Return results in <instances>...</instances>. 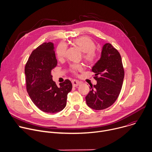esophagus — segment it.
<instances>
[{
  "instance_id": "34e87169",
  "label": "esophagus",
  "mask_w": 152,
  "mask_h": 152,
  "mask_svg": "<svg viewBox=\"0 0 152 152\" xmlns=\"http://www.w3.org/2000/svg\"><path fill=\"white\" fill-rule=\"evenodd\" d=\"M72 84H73V86H74V87H76V86H77L78 85H79L80 84V82L79 81V80H73L72 81Z\"/></svg>"
}]
</instances>
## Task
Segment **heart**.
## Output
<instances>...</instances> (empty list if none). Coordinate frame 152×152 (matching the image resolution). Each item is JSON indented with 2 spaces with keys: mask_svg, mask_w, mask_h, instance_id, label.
<instances>
[{
  "mask_svg": "<svg viewBox=\"0 0 152 152\" xmlns=\"http://www.w3.org/2000/svg\"><path fill=\"white\" fill-rule=\"evenodd\" d=\"M73 45L78 47L83 52V58L88 64L94 63L99 57V53L96 50L94 42L88 37L82 36L72 41ZM67 50V45L63 42H60L58 45L56 53L59 59H62L66 56ZM83 69L82 66L79 64H72L70 66V70L72 73L76 74L78 71Z\"/></svg>",
  "mask_w": 152,
  "mask_h": 152,
  "instance_id": "heart-1",
  "label": "heart"
}]
</instances>
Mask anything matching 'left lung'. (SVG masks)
<instances>
[{
	"label": "left lung",
	"mask_w": 152,
	"mask_h": 152,
	"mask_svg": "<svg viewBox=\"0 0 152 152\" xmlns=\"http://www.w3.org/2000/svg\"><path fill=\"white\" fill-rule=\"evenodd\" d=\"M91 71L97 84L90 85L91 91L85 97L86 104L95 110L106 109L116 101L122 87L124 71L120 53L106 43Z\"/></svg>",
	"instance_id": "1"
}]
</instances>
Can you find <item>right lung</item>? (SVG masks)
<instances>
[{
  "label": "right lung",
  "mask_w": 152,
  "mask_h": 152,
  "mask_svg": "<svg viewBox=\"0 0 152 152\" xmlns=\"http://www.w3.org/2000/svg\"><path fill=\"white\" fill-rule=\"evenodd\" d=\"M56 65L53 43L49 42L32 51L25 69L26 90L31 99L40 110L50 114L66 107L67 94L72 89L69 79L59 86L53 81L52 70Z\"/></svg>",
  "instance_id": "obj_1"
}]
</instances>
